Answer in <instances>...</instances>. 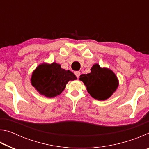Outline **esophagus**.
<instances>
[{
  "label": "esophagus",
  "instance_id": "1",
  "mask_svg": "<svg viewBox=\"0 0 149 149\" xmlns=\"http://www.w3.org/2000/svg\"><path fill=\"white\" fill-rule=\"evenodd\" d=\"M74 74H75V75H76V77H77V78H79V75H80V72H79V71H76V72H74Z\"/></svg>",
  "mask_w": 149,
  "mask_h": 149
}]
</instances>
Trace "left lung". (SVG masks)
<instances>
[{
    "instance_id": "1",
    "label": "left lung",
    "mask_w": 149,
    "mask_h": 149,
    "mask_svg": "<svg viewBox=\"0 0 149 149\" xmlns=\"http://www.w3.org/2000/svg\"><path fill=\"white\" fill-rule=\"evenodd\" d=\"M79 80L84 83L90 95L99 100L109 99L119 86V81L114 73L98 64L93 65L91 73L81 75Z\"/></svg>"
}]
</instances>
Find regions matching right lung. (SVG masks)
I'll use <instances>...</instances> for the list:
<instances>
[{
	"mask_svg": "<svg viewBox=\"0 0 149 149\" xmlns=\"http://www.w3.org/2000/svg\"><path fill=\"white\" fill-rule=\"evenodd\" d=\"M76 79L71 71L62 69L59 64L42 63L33 72L31 84L40 95L54 98L61 94L69 81Z\"/></svg>",
	"mask_w": 149,
	"mask_h": 149,
	"instance_id": "obj_1",
	"label": "right lung"
}]
</instances>
